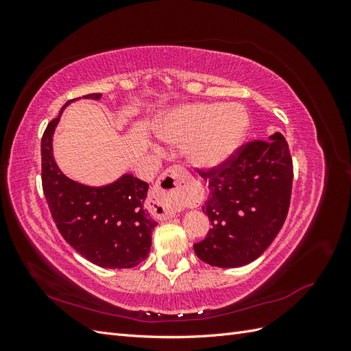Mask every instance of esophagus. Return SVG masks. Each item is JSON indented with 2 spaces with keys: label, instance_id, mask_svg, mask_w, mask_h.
Listing matches in <instances>:
<instances>
[{
  "label": "esophagus",
  "instance_id": "obj_1",
  "mask_svg": "<svg viewBox=\"0 0 351 351\" xmlns=\"http://www.w3.org/2000/svg\"><path fill=\"white\" fill-rule=\"evenodd\" d=\"M192 180L189 173L182 167L168 168L164 174L156 180V184L149 196L155 208H151V212L164 219L176 215V209L182 205H186L192 199ZM162 211L161 216L156 214V210Z\"/></svg>",
  "mask_w": 351,
  "mask_h": 351
}]
</instances>
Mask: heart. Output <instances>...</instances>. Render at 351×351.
I'll return each mask as SVG.
<instances>
[{
  "label": "heart",
  "instance_id": "heart-1",
  "mask_svg": "<svg viewBox=\"0 0 351 351\" xmlns=\"http://www.w3.org/2000/svg\"><path fill=\"white\" fill-rule=\"evenodd\" d=\"M246 129L247 114L236 104H187L169 111L156 132L169 145H186L190 165L212 169L236 152Z\"/></svg>",
  "mask_w": 351,
  "mask_h": 351
}]
</instances>
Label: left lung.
<instances>
[{"label":"left lung","instance_id":"1","mask_svg":"<svg viewBox=\"0 0 351 351\" xmlns=\"http://www.w3.org/2000/svg\"><path fill=\"white\" fill-rule=\"evenodd\" d=\"M209 178L202 210L212 228L193 244L200 261L218 268H239L256 261L282 228L289 214L293 161L285 137L275 132L267 141L243 146Z\"/></svg>","mask_w":351,"mask_h":351}]
</instances>
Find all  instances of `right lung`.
<instances>
[{
  "mask_svg": "<svg viewBox=\"0 0 351 351\" xmlns=\"http://www.w3.org/2000/svg\"><path fill=\"white\" fill-rule=\"evenodd\" d=\"M102 93L84 95L99 101ZM42 136V187L61 236L84 259L101 268L124 269L143 262L151 252L158 222L145 209L149 184L124 173L105 186H86L69 178L56 162L52 139L60 117Z\"/></svg>",
  "mask_w": 351,
  "mask_h": 351,
  "instance_id": "obj_1",
  "label": "right lung"
}]
</instances>
